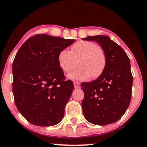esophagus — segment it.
Here are the masks:
<instances>
[{
    "label": "esophagus",
    "instance_id": "esophagus-1",
    "mask_svg": "<svg viewBox=\"0 0 147 147\" xmlns=\"http://www.w3.org/2000/svg\"><path fill=\"white\" fill-rule=\"evenodd\" d=\"M74 86H75V89H79L80 88V87H81V84L79 82H74Z\"/></svg>",
    "mask_w": 147,
    "mask_h": 147
}]
</instances>
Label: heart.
I'll list each match as a JSON object with an SVG mask.
<instances>
[{
  "instance_id": "1",
  "label": "heart",
  "mask_w": 147,
  "mask_h": 147,
  "mask_svg": "<svg viewBox=\"0 0 147 147\" xmlns=\"http://www.w3.org/2000/svg\"><path fill=\"white\" fill-rule=\"evenodd\" d=\"M59 66L65 73H69L75 68L77 70L68 75L70 79L87 81L96 79L103 73L107 64L105 52L98 44L87 40H80L72 46L70 51L63 49L57 57Z\"/></svg>"
}]
</instances>
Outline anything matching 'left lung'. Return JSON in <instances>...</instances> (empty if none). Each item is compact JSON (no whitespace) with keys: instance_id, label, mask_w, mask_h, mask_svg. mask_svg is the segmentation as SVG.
<instances>
[{"instance_id":"left-lung-1","label":"left lung","mask_w":147,"mask_h":147,"mask_svg":"<svg viewBox=\"0 0 147 147\" xmlns=\"http://www.w3.org/2000/svg\"><path fill=\"white\" fill-rule=\"evenodd\" d=\"M83 39L97 42L107 57L103 73L91 83L81 84L85 94L83 115L95 125L115 123L124 115L131 101L133 77L130 61L121 47L108 36H89Z\"/></svg>"}]
</instances>
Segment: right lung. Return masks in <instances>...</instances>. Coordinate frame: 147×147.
<instances>
[{
  "mask_svg": "<svg viewBox=\"0 0 147 147\" xmlns=\"http://www.w3.org/2000/svg\"><path fill=\"white\" fill-rule=\"evenodd\" d=\"M75 41L36 34L21 46L13 63V93L19 112L34 125L52 126L62 121L74 90L64 81L57 57Z\"/></svg>",
  "mask_w": 147,
  "mask_h": 147,
  "instance_id": "1",
  "label": "right lung"
}]
</instances>
